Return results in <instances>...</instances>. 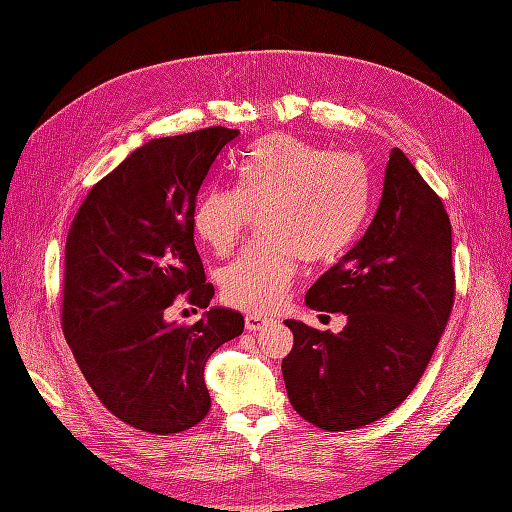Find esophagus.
<instances>
[{"label":"esophagus","instance_id":"34e87169","mask_svg":"<svg viewBox=\"0 0 512 512\" xmlns=\"http://www.w3.org/2000/svg\"><path fill=\"white\" fill-rule=\"evenodd\" d=\"M269 322H271L269 318H262V316H247V318H245V329L256 333V331H260L262 327H267Z\"/></svg>","mask_w":512,"mask_h":512}]
</instances>
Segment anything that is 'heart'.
Instances as JSON below:
<instances>
[{
	"mask_svg": "<svg viewBox=\"0 0 512 512\" xmlns=\"http://www.w3.org/2000/svg\"><path fill=\"white\" fill-rule=\"evenodd\" d=\"M235 179V190L209 188L200 196L194 228L224 256L262 215V237L271 243L243 252L220 277L224 301L252 314L284 303L299 256L322 265L346 254L371 207V173L359 156L329 153L282 132L247 147Z\"/></svg>",
	"mask_w": 512,
	"mask_h": 512,
	"instance_id": "1",
	"label": "heart"
}]
</instances>
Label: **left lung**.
<instances>
[{
	"label": "left lung",
	"mask_w": 512,
	"mask_h": 512,
	"mask_svg": "<svg viewBox=\"0 0 512 512\" xmlns=\"http://www.w3.org/2000/svg\"><path fill=\"white\" fill-rule=\"evenodd\" d=\"M455 301L453 230L401 149L365 235L307 290L316 312H342L344 331L284 324L294 346L282 361L292 408L329 431L359 429L404 401L436 350Z\"/></svg>",
	"instance_id": "left-lung-1"
}]
</instances>
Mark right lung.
<instances>
[{
    "instance_id": "right-lung-1",
    "label": "right lung",
    "mask_w": 512,
    "mask_h": 512,
    "mask_svg": "<svg viewBox=\"0 0 512 512\" xmlns=\"http://www.w3.org/2000/svg\"><path fill=\"white\" fill-rule=\"evenodd\" d=\"M239 130L153 138L100 179L66 239L64 324L85 380L123 423L177 433L211 408L205 363L243 333V316L206 307L213 286L194 245L196 194ZM208 310L192 328L165 320L179 293Z\"/></svg>"
}]
</instances>
